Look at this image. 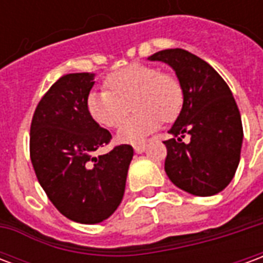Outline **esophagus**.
Listing matches in <instances>:
<instances>
[{
	"instance_id": "1",
	"label": "esophagus",
	"mask_w": 263,
	"mask_h": 263,
	"mask_svg": "<svg viewBox=\"0 0 263 263\" xmlns=\"http://www.w3.org/2000/svg\"><path fill=\"white\" fill-rule=\"evenodd\" d=\"M134 149H135L137 154H142V152H145V149H146V145L145 143H137V145H134Z\"/></svg>"
}]
</instances>
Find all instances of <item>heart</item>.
<instances>
[{"label": "heart", "instance_id": "b5f03b06", "mask_svg": "<svg viewBox=\"0 0 263 263\" xmlns=\"http://www.w3.org/2000/svg\"><path fill=\"white\" fill-rule=\"evenodd\" d=\"M104 86L107 90L90 92L86 100L87 111L97 124L117 128L129 112V105L137 111L120 128V142H142L162 121L176 120L184 103L180 80L152 65L132 63L115 70L105 77Z\"/></svg>", "mask_w": 263, "mask_h": 263}]
</instances>
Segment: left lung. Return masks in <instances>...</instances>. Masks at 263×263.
I'll return each mask as SVG.
<instances>
[{
    "label": "left lung",
    "mask_w": 263,
    "mask_h": 263,
    "mask_svg": "<svg viewBox=\"0 0 263 263\" xmlns=\"http://www.w3.org/2000/svg\"><path fill=\"white\" fill-rule=\"evenodd\" d=\"M171 66L180 80L184 103L165 141V172L172 183L194 196H214L235 175L242 122L230 87L211 66L184 49H166L149 56ZM186 135L191 142L181 141Z\"/></svg>",
    "instance_id": "1"
}]
</instances>
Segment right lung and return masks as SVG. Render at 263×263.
Returning a JSON list of instances; mask_svg holds the SVG:
<instances>
[{
    "label": "right lung",
    "instance_id": "1",
    "mask_svg": "<svg viewBox=\"0 0 263 263\" xmlns=\"http://www.w3.org/2000/svg\"><path fill=\"white\" fill-rule=\"evenodd\" d=\"M94 74L60 77L41 98L31 124L33 171L49 200L69 220L97 224L118 209L125 192L131 145L94 156L111 134L92 120L86 100Z\"/></svg>",
    "mask_w": 263,
    "mask_h": 263
}]
</instances>
